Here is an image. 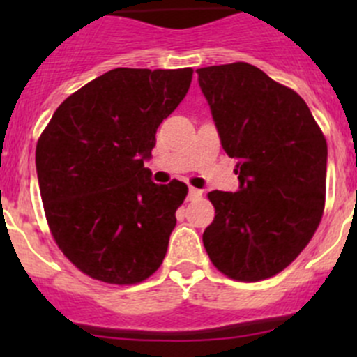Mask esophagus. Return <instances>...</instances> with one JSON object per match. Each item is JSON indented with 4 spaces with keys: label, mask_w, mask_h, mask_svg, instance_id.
Listing matches in <instances>:
<instances>
[{
    "label": "esophagus",
    "mask_w": 357,
    "mask_h": 357,
    "mask_svg": "<svg viewBox=\"0 0 357 357\" xmlns=\"http://www.w3.org/2000/svg\"><path fill=\"white\" fill-rule=\"evenodd\" d=\"M200 197H202V190L193 188V186H190V190H188V200L200 199Z\"/></svg>",
    "instance_id": "obj_1"
}]
</instances>
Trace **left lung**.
<instances>
[{
	"label": "left lung",
	"mask_w": 357,
	"mask_h": 357,
	"mask_svg": "<svg viewBox=\"0 0 357 357\" xmlns=\"http://www.w3.org/2000/svg\"><path fill=\"white\" fill-rule=\"evenodd\" d=\"M199 84L225 152L236 158V193H208L204 231L212 264L238 282L271 278L314 235L326 192V139L304 100L245 62L199 68Z\"/></svg>",
	"instance_id": "obj_1"
}]
</instances>
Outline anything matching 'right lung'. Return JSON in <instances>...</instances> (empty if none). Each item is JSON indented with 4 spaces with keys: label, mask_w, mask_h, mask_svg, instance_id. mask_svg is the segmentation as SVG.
<instances>
[{
    "label": "right lung",
    "mask_w": 357,
    "mask_h": 357,
    "mask_svg": "<svg viewBox=\"0 0 357 357\" xmlns=\"http://www.w3.org/2000/svg\"><path fill=\"white\" fill-rule=\"evenodd\" d=\"M192 75L190 67L114 68L68 96L39 136L46 221L84 275L132 285L160 268L188 186L178 179L157 185L143 162Z\"/></svg>",
    "instance_id": "add662e5"
}]
</instances>
